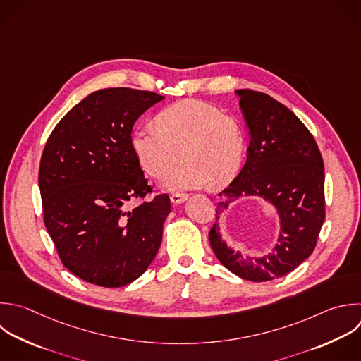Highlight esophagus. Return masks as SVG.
<instances>
[{"instance_id":"1","label":"esophagus","mask_w":361,"mask_h":361,"mask_svg":"<svg viewBox=\"0 0 361 361\" xmlns=\"http://www.w3.org/2000/svg\"><path fill=\"white\" fill-rule=\"evenodd\" d=\"M186 199H188V195H186V193H172V195H171V202H172L173 204H180V203H183Z\"/></svg>"}]
</instances>
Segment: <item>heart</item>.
<instances>
[{"label":"heart","mask_w":361,"mask_h":361,"mask_svg":"<svg viewBox=\"0 0 361 361\" xmlns=\"http://www.w3.org/2000/svg\"><path fill=\"white\" fill-rule=\"evenodd\" d=\"M155 124L131 134L133 152L151 178H162L178 158L182 162L165 178L168 190L221 185L240 169L245 155L241 126L220 109L200 100H182L162 109Z\"/></svg>","instance_id":"heart-1"}]
</instances>
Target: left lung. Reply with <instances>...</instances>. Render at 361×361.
<instances>
[{
    "mask_svg": "<svg viewBox=\"0 0 361 361\" xmlns=\"http://www.w3.org/2000/svg\"><path fill=\"white\" fill-rule=\"evenodd\" d=\"M235 93L251 141L245 165L219 193L224 200L217 204L209 241L228 271L265 282L289 274L313 252L324 221V168L314 138L288 107L261 92ZM241 195L261 197L277 209L281 231L269 255L244 257L221 238L218 216Z\"/></svg>",
    "mask_w": 361,
    "mask_h": 361,
    "instance_id": "1",
    "label": "left lung"
}]
</instances>
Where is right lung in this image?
I'll return each mask as SVG.
<instances>
[{"label": "right lung", "instance_id": "add662e5", "mask_svg": "<svg viewBox=\"0 0 361 361\" xmlns=\"http://www.w3.org/2000/svg\"><path fill=\"white\" fill-rule=\"evenodd\" d=\"M162 99L128 87L97 90L47 141L39 165L45 227L63 265L86 282L128 285L159 250L168 195L130 203L152 192L131 148L133 126Z\"/></svg>", "mask_w": 361, "mask_h": 361}]
</instances>
